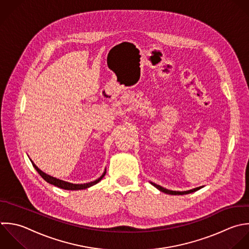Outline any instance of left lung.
I'll use <instances>...</instances> for the list:
<instances>
[{
	"instance_id": "1",
	"label": "left lung",
	"mask_w": 249,
	"mask_h": 249,
	"mask_svg": "<svg viewBox=\"0 0 249 249\" xmlns=\"http://www.w3.org/2000/svg\"><path fill=\"white\" fill-rule=\"evenodd\" d=\"M152 185H154V186H155L157 189H159L160 191H162V192H164V193H166V194H170V195H185V194H189V193L195 192V191H197V190H199V189H201V188H202V187H198V188H195V189H192V190L179 192V191H172V190H168V189H166V188H164V187H162V186H160V185H157V184H155V183H152Z\"/></svg>"
}]
</instances>
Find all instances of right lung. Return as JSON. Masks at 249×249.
<instances>
[{"instance_id": "obj_1", "label": "right lung", "mask_w": 249, "mask_h": 249, "mask_svg": "<svg viewBox=\"0 0 249 249\" xmlns=\"http://www.w3.org/2000/svg\"><path fill=\"white\" fill-rule=\"evenodd\" d=\"M31 162H32V161H31ZM32 164H33L34 168L36 170V172L39 174V176H40L45 181H47L48 183H50V184H52V185H55V186H57V187H59V188L66 189V190H80V189L88 188V187H90V186H92V185L98 183V182L105 177V175H106V172H105V173L103 174V176H102L100 178L96 179L95 181L89 182V183H84V184H72V183H70V182H67V181H64V180H60V179L55 178H53V177H50V176L44 174L42 171H40L33 162H32Z\"/></svg>"}]
</instances>
